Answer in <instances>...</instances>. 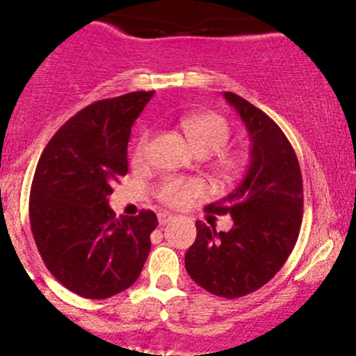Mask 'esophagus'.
I'll list each match as a JSON object with an SVG mask.
<instances>
[{
    "mask_svg": "<svg viewBox=\"0 0 356 356\" xmlns=\"http://www.w3.org/2000/svg\"><path fill=\"white\" fill-rule=\"evenodd\" d=\"M174 219V216L168 212H160L158 213V222H160V226H165L167 222H170V220Z\"/></svg>",
    "mask_w": 356,
    "mask_h": 356,
    "instance_id": "obj_1",
    "label": "esophagus"
}]
</instances>
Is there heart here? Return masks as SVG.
Masks as SVG:
<instances>
[{
  "mask_svg": "<svg viewBox=\"0 0 356 356\" xmlns=\"http://www.w3.org/2000/svg\"><path fill=\"white\" fill-rule=\"evenodd\" d=\"M182 132L188 137L193 149L202 156L216 154V170L222 177H234L240 174L245 165V156L234 151H222L227 146L231 137V127L217 113H198V115H189L181 120ZM147 147H149V134L144 132L132 147L130 160L134 165H143L147 156ZM205 188L198 179L191 177H167L158 182L156 198L168 207H184L191 198L203 195Z\"/></svg>",
  "mask_w": 356,
  "mask_h": 356,
  "instance_id": "b5f03b06",
  "label": "heart"
}]
</instances>
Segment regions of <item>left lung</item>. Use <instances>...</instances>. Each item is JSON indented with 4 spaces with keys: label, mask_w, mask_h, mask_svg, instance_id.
<instances>
[{
    "label": "left lung",
    "mask_w": 356,
    "mask_h": 356,
    "mask_svg": "<svg viewBox=\"0 0 356 356\" xmlns=\"http://www.w3.org/2000/svg\"><path fill=\"white\" fill-rule=\"evenodd\" d=\"M252 140L250 165L234 191L205 207L233 217L229 231L196 222L186 271L210 294L243 298L266 285L289 259L302 222V175L285 134L270 116L233 92H224Z\"/></svg>",
    "instance_id": "left-lung-1"
}]
</instances>
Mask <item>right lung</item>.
Here are the masks:
<instances>
[{
    "label": "right lung",
    "instance_id": "1",
    "mask_svg": "<svg viewBox=\"0 0 356 356\" xmlns=\"http://www.w3.org/2000/svg\"><path fill=\"white\" fill-rule=\"evenodd\" d=\"M154 92H130L86 106L57 130L38 161L29 219L41 259L74 294L108 299L139 278L156 213L122 216L108 205L129 172L130 129Z\"/></svg>",
    "mask_w": 356,
    "mask_h": 356
}]
</instances>
